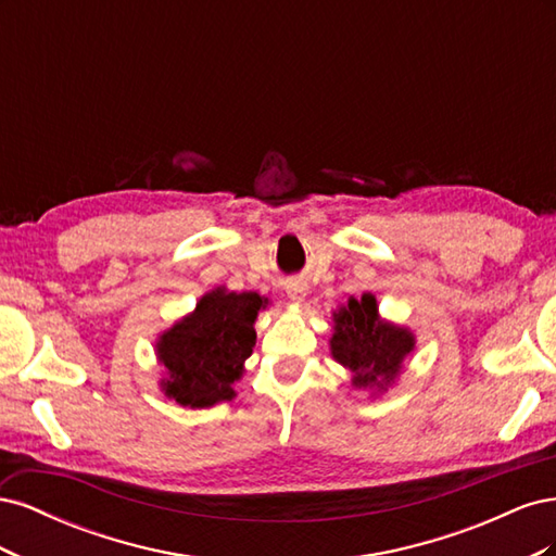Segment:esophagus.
<instances>
[{
  "label": "esophagus",
  "instance_id": "34e87169",
  "mask_svg": "<svg viewBox=\"0 0 556 556\" xmlns=\"http://www.w3.org/2000/svg\"><path fill=\"white\" fill-rule=\"evenodd\" d=\"M285 292H288V299L292 301V304H304L306 294H308V285L301 282V280H290L288 288H285Z\"/></svg>",
  "mask_w": 556,
  "mask_h": 556
}]
</instances>
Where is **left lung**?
Here are the masks:
<instances>
[{
  "label": "left lung",
  "mask_w": 556,
  "mask_h": 556,
  "mask_svg": "<svg viewBox=\"0 0 556 556\" xmlns=\"http://www.w3.org/2000/svg\"><path fill=\"white\" fill-rule=\"evenodd\" d=\"M333 333L329 350L333 362L350 371L352 387L368 396H382L403 374V364L415 350V333L380 317L378 299L364 292L359 299L350 296L348 304L331 313Z\"/></svg>",
  "instance_id": "obj_1"
}]
</instances>
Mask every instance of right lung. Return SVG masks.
Segmentation results:
<instances>
[{
  "mask_svg": "<svg viewBox=\"0 0 556 556\" xmlns=\"http://www.w3.org/2000/svg\"><path fill=\"white\" fill-rule=\"evenodd\" d=\"M266 306L268 299L257 292L213 288L192 313L164 329L155 341L164 396L192 410L237 396L233 382L245 374V359L257 343V315Z\"/></svg>",
  "mask_w": 556,
  "mask_h": 556,
  "instance_id": "add662e5",
  "label": "right lung"
}]
</instances>
